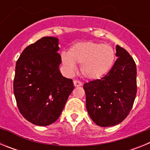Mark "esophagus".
<instances>
[{
    "label": "esophagus",
    "instance_id": "obj_1",
    "mask_svg": "<svg viewBox=\"0 0 150 150\" xmlns=\"http://www.w3.org/2000/svg\"><path fill=\"white\" fill-rule=\"evenodd\" d=\"M74 86H82V83L80 81H79V80H74Z\"/></svg>",
    "mask_w": 150,
    "mask_h": 150
}]
</instances>
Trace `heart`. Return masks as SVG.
Masks as SVG:
<instances>
[{
	"label": "heart",
	"instance_id": "obj_1",
	"mask_svg": "<svg viewBox=\"0 0 150 150\" xmlns=\"http://www.w3.org/2000/svg\"><path fill=\"white\" fill-rule=\"evenodd\" d=\"M114 50L108 44L96 42H79L71 46L67 55L62 56V63L67 71L73 72L75 64H81L80 70L85 77L98 79L112 68L115 61Z\"/></svg>",
	"mask_w": 150,
	"mask_h": 150
}]
</instances>
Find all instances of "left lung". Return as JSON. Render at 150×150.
<instances>
[{"label": "left lung", "mask_w": 150, "mask_h": 150, "mask_svg": "<svg viewBox=\"0 0 150 150\" xmlns=\"http://www.w3.org/2000/svg\"><path fill=\"white\" fill-rule=\"evenodd\" d=\"M118 59L100 79L85 83L87 111L96 125L110 127L120 124L133 107L137 94V67L126 50L116 46Z\"/></svg>", "instance_id": "8db88e82"}]
</instances>
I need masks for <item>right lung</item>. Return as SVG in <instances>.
I'll return each instance as SVG.
<instances>
[{"label":"right lung","instance_id":"right-lung-1","mask_svg":"<svg viewBox=\"0 0 150 150\" xmlns=\"http://www.w3.org/2000/svg\"><path fill=\"white\" fill-rule=\"evenodd\" d=\"M59 50L58 38L44 37L27 46L16 64L13 91L17 107L36 125L55 122L74 88L72 79L60 72Z\"/></svg>","mask_w":150,"mask_h":150}]
</instances>
